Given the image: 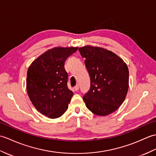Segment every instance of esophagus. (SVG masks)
Returning a JSON list of instances; mask_svg holds the SVG:
<instances>
[{"instance_id": "obj_1", "label": "esophagus", "mask_w": 156, "mask_h": 156, "mask_svg": "<svg viewBox=\"0 0 156 156\" xmlns=\"http://www.w3.org/2000/svg\"><path fill=\"white\" fill-rule=\"evenodd\" d=\"M74 89H75V90L76 91H78L79 90V85H75V87H74Z\"/></svg>"}]
</instances>
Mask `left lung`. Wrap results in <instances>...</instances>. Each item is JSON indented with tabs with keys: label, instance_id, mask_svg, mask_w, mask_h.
Segmentation results:
<instances>
[{
	"label": "left lung",
	"instance_id": "left-lung-1",
	"mask_svg": "<svg viewBox=\"0 0 156 156\" xmlns=\"http://www.w3.org/2000/svg\"><path fill=\"white\" fill-rule=\"evenodd\" d=\"M91 79V87L83 96L89 110L99 116L113 113L123 103L129 89L126 63L112 51L99 47L79 48Z\"/></svg>",
	"mask_w": 156,
	"mask_h": 156
}]
</instances>
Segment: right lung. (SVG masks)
I'll list each match as a JSON object with an SVG mask.
<instances>
[{
    "label": "right lung",
    "instance_id": "add662e5",
    "mask_svg": "<svg viewBox=\"0 0 156 156\" xmlns=\"http://www.w3.org/2000/svg\"><path fill=\"white\" fill-rule=\"evenodd\" d=\"M78 47H56L45 51L29 66L27 91L37 111L51 119L63 115L73 95L67 87L65 61Z\"/></svg>",
    "mask_w": 156,
    "mask_h": 156
}]
</instances>
